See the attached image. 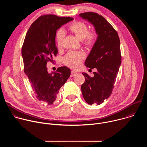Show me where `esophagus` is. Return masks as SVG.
Returning <instances> with one entry per match:
<instances>
[{
  "label": "esophagus",
  "instance_id": "34e87169",
  "mask_svg": "<svg viewBox=\"0 0 147 147\" xmlns=\"http://www.w3.org/2000/svg\"><path fill=\"white\" fill-rule=\"evenodd\" d=\"M77 74V72L74 71H71V74H70V77H73L74 76H76Z\"/></svg>",
  "mask_w": 147,
  "mask_h": 147
}]
</instances>
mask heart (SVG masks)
<instances>
[{"label":"heart","mask_w":147,"mask_h":147,"mask_svg":"<svg viewBox=\"0 0 147 147\" xmlns=\"http://www.w3.org/2000/svg\"><path fill=\"white\" fill-rule=\"evenodd\" d=\"M69 30L76 36L82 40L84 45L87 47L92 46L95 42L96 35L94 31H89L87 24L82 22L77 21L69 26ZM65 33L62 29L58 30L56 34V43L59 49L61 48L63 44ZM85 57V55L81 52H70L64 57L65 64L67 66L76 69L77 68L81 61Z\"/></svg>","instance_id":"b5f03b06"}]
</instances>
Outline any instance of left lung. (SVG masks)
I'll return each instance as SVG.
<instances>
[{"label":"left lung","instance_id":"left-lung-1","mask_svg":"<svg viewBox=\"0 0 147 147\" xmlns=\"http://www.w3.org/2000/svg\"><path fill=\"white\" fill-rule=\"evenodd\" d=\"M95 27L98 35L95 42L87 57L85 65L96 68L94 76L82 73L86 78L81 86L84 99L90 105H100L112 92L117 74L121 62L120 42L118 34L108 21L93 12L79 14Z\"/></svg>","mask_w":147,"mask_h":147}]
</instances>
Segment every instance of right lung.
Returning a JSON list of instances; mask_svg holds the SVG:
<instances>
[{"label": "right lung", "mask_w": 147, "mask_h": 147, "mask_svg": "<svg viewBox=\"0 0 147 147\" xmlns=\"http://www.w3.org/2000/svg\"><path fill=\"white\" fill-rule=\"evenodd\" d=\"M72 20L71 17L52 14L39 17L28 29L22 47L24 73L37 99L48 105L56 100L60 88L70 76V70L66 66L49 73L47 65L57 53V30Z\"/></svg>", "instance_id": "obj_1"}]
</instances>
